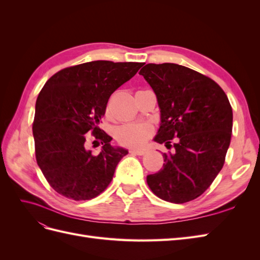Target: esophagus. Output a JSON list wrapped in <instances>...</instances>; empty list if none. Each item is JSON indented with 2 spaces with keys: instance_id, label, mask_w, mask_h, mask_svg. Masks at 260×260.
I'll return each instance as SVG.
<instances>
[{
  "instance_id": "esophagus-1",
  "label": "esophagus",
  "mask_w": 260,
  "mask_h": 260,
  "mask_svg": "<svg viewBox=\"0 0 260 260\" xmlns=\"http://www.w3.org/2000/svg\"><path fill=\"white\" fill-rule=\"evenodd\" d=\"M130 153L132 155L142 156V155H144L146 153V151H145V149H135V148H132V149H130Z\"/></svg>"
}]
</instances>
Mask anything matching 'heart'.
<instances>
[{
    "mask_svg": "<svg viewBox=\"0 0 260 260\" xmlns=\"http://www.w3.org/2000/svg\"><path fill=\"white\" fill-rule=\"evenodd\" d=\"M151 135V129L143 123H128L117 130L116 139L121 145L127 147L143 146Z\"/></svg>",
    "mask_w": 260,
    "mask_h": 260,
    "instance_id": "obj_1",
    "label": "heart"
}]
</instances>
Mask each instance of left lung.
<instances>
[{
  "label": "left lung",
  "mask_w": 260,
  "mask_h": 260,
  "mask_svg": "<svg viewBox=\"0 0 260 260\" xmlns=\"http://www.w3.org/2000/svg\"><path fill=\"white\" fill-rule=\"evenodd\" d=\"M140 75L152 86L160 108L154 140L173 148L162 154V169L147 176V184L166 202L193 201L223 167L232 135L230 102L217 82L178 64H147Z\"/></svg>",
  "instance_id": "8db88e82"
}]
</instances>
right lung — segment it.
<instances>
[{
	"mask_svg": "<svg viewBox=\"0 0 260 260\" xmlns=\"http://www.w3.org/2000/svg\"><path fill=\"white\" fill-rule=\"evenodd\" d=\"M142 66L143 62L94 60L61 69L44 84L32 123L36 159L58 194L86 201L111 183L128 151L113 147V138L99 124L109 96ZM89 133L102 144L98 155L85 147Z\"/></svg>",
	"mask_w": 260,
	"mask_h": 260,
	"instance_id": "add662e5",
	"label": "right lung"
}]
</instances>
